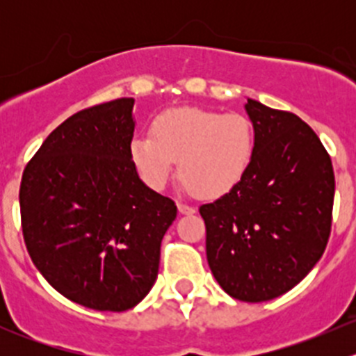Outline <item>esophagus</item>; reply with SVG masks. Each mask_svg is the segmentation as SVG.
Masks as SVG:
<instances>
[{
	"instance_id": "esophagus-1",
	"label": "esophagus",
	"mask_w": 356,
	"mask_h": 356,
	"mask_svg": "<svg viewBox=\"0 0 356 356\" xmlns=\"http://www.w3.org/2000/svg\"><path fill=\"white\" fill-rule=\"evenodd\" d=\"M177 208H179V211H181L182 215H193V213H195V211H196L195 208L189 207V204L184 203V201H179Z\"/></svg>"
}]
</instances>
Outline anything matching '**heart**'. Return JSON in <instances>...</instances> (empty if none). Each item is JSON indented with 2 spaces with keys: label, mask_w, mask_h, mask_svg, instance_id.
I'll list each match as a JSON object with an SVG mask.
<instances>
[{
  "label": "heart",
  "mask_w": 356,
  "mask_h": 356,
  "mask_svg": "<svg viewBox=\"0 0 356 356\" xmlns=\"http://www.w3.org/2000/svg\"><path fill=\"white\" fill-rule=\"evenodd\" d=\"M254 129L241 113L193 108L167 110L152 122V138L136 136L129 153L146 184L161 188L174 161L182 184L200 198L227 195L253 161Z\"/></svg>",
  "instance_id": "b5f03b06"
}]
</instances>
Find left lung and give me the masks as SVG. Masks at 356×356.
I'll use <instances>...</instances> for the list:
<instances>
[{
    "mask_svg": "<svg viewBox=\"0 0 356 356\" xmlns=\"http://www.w3.org/2000/svg\"><path fill=\"white\" fill-rule=\"evenodd\" d=\"M254 129L253 161L243 181L201 204L207 260L220 288L260 303L307 277L327 246L334 170L310 125L294 113L248 98Z\"/></svg>",
    "mask_w": 356,
    "mask_h": 356,
    "instance_id": "obj_1",
    "label": "left lung"
}]
</instances>
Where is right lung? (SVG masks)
<instances>
[{"instance_id": "1", "label": "right lung", "mask_w": 356, "mask_h": 356, "mask_svg": "<svg viewBox=\"0 0 356 356\" xmlns=\"http://www.w3.org/2000/svg\"><path fill=\"white\" fill-rule=\"evenodd\" d=\"M134 98L77 111L27 163L20 184L24 241L60 294L99 312L136 307L153 288L160 245L177 217L139 179L129 145Z\"/></svg>"}]
</instances>
